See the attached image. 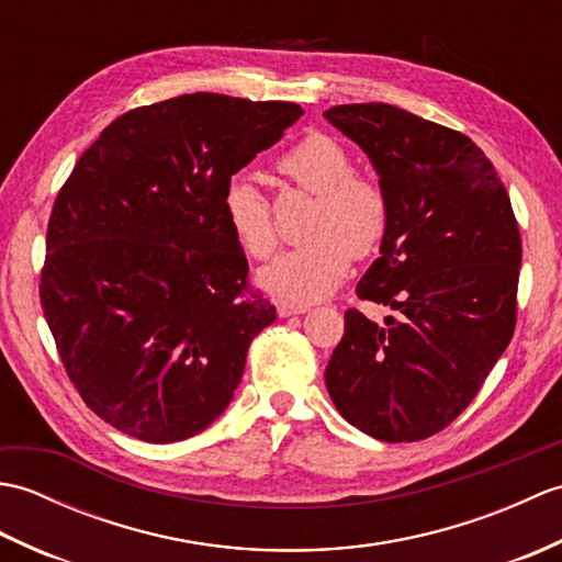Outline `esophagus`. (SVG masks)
Masks as SVG:
<instances>
[{
    "mask_svg": "<svg viewBox=\"0 0 562 562\" xmlns=\"http://www.w3.org/2000/svg\"><path fill=\"white\" fill-rule=\"evenodd\" d=\"M306 312H308V306H304V304H292V302H280L278 304V316H282V318L306 314Z\"/></svg>",
    "mask_w": 562,
    "mask_h": 562,
    "instance_id": "1",
    "label": "esophagus"
}]
</instances>
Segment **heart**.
I'll list each match as a JSON object with an SVG mask.
<instances>
[{
	"label": "heart",
	"mask_w": 562,
	"mask_h": 562,
	"mask_svg": "<svg viewBox=\"0 0 562 562\" xmlns=\"http://www.w3.org/2000/svg\"><path fill=\"white\" fill-rule=\"evenodd\" d=\"M278 171L296 188L314 193L306 244L284 250L258 272L270 294L292 304H314L338 290L352 258L369 256L389 229V198L376 181L352 171V159L338 139L314 133L278 161ZM226 229L246 256L262 260L278 248L270 200L254 178L236 173L224 183Z\"/></svg>",
	"instance_id": "b5f03b06"
}]
</instances>
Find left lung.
<instances>
[{
	"instance_id": "1",
	"label": "left lung",
	"mask_w": 562,
	"mask_h": 562,
	"mask_svg": "<svg viewBox=\"0 0 562 562\" xmlns=\"http://www.w3.org/2000/svg\"><path fill=\"white\" fill-rule=\"evenodd\" d=\"M389 198V229L326 367L338 413L381 441L432 437L469 408L517 324L519 226L481 147L389 103L333 105Z\"/></svg>"
}]
</instances>
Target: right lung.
<instances>
[{
	"mask_svg": "<svg viewBox=\"0 0 562 562\" xmlns=\"http://www.w3.org/2000/svg\"><path fill=\"white\" fill-rule=\"evenodd\" d=\"M304 111L183 93L103 130L57 193L41 306L83 403L121 432L169 445L234 398L274 306L248 292L222 190Z\"/></svg>",
	"mask_w": 562,
	"mask_h": 562,
	"instance_id": "add662e5",
	"label": "right lung"
}]
</instances>
